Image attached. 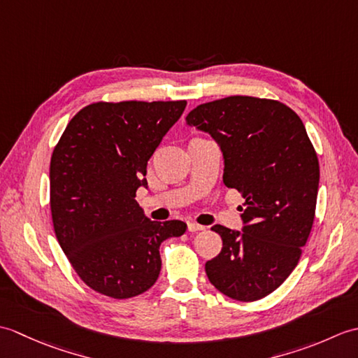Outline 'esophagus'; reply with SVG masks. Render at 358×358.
<instances>
[{"instance_id": "obj_1", "label": "esophagus", "mask_w": 358, "mask_h": 358, "mask_svg": "<svg viewBox=\"0 0 358 358\" xmlns=\"http://www.w3.org/2000/svg\"><path fill=\"white\" fill-rule=\"evenodd\" d=\"M187 231L189 232H199V231H204V226L196 224V223H187Z\"/></svg>"}]
</instances>
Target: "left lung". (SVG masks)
<instances>
[{"mask_svg":"<svg viewBox=\"0 0 358 358\" xmlns=\"http://www.w3.org/2000/svg\"><path fill=\"white\" fill-rule=\"evenodd\" d=\"M186 123L223 152V181L245 199L243 229L212 226L223 248L206 263L220 292L255 301L283 283L313 229L320 166L305 124L286 104L227 96L196 106Z\"/></svg>","mask_w":358,"mask_h":358,"instance_id":"8db88e82","label":"left lung"}]
</instances>
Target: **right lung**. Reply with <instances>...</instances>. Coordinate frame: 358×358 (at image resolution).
Wrapping results in <instances>:
<instances>
[{"label":"right lung","instance_id":"right-lung-1","mask_svg":"<svg viewBox=\"0 0 358 358\" xmlns=\"http://www.w3.org/2000/svg\"><path fill=\"white\" fill-rule=\"evenodd\" d=\"M186 101L94 103L75 115L50 158L57 240L85 283L131 299L155 283L159 245L186 232L180 220L152 222L136 203L149 158Z\"/></svg>","mask_w":358,"mask_h":358}]
</instances>
